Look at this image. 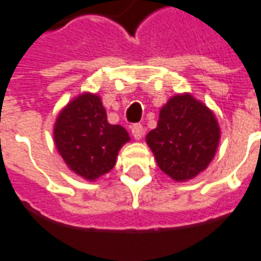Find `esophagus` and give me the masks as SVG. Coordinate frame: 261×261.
I'll use <instances>...</instances> for the list:
<instances>
[{
  "label": "esophagus",
  "instance_id": "esophagus-1",
  "mask_svg": "<svg viewBox=\"0 0 261 261\" xmlns=\"http://www.w3.org/2000/svg\"><path fill=\"white\" fill-rule=\"evenodd\" d=\"M132 135H133V138L136 139V140H140V139L143 138V135H144L143 125H140V123H135V125L132 126Z\"/></svg>",
  "mask_w": 261,
  "mask_h": 261
}]
</instances>
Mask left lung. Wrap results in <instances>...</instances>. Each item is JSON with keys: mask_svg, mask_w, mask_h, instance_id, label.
<instances>
[{"mask_svg": "<svg viewBox=\"0 0 261 261\" xmlns=\"http://www.w3.org/2000/svg\"><path fill=\"white\" fill-rule=\"evenodd\" d=\"M216 114L191 93L175 94L160 110L157 128L146 136L160 170L185 182L206 170L220 144Z\"/></svg>", "mask_w": 261, "mask_h": 261, "instance_id": "1", "label": "left lung"}]
</instances>
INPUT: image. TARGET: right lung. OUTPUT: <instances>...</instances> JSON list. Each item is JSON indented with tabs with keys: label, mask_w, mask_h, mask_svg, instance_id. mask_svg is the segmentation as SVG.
I'll return each instance as SVG.
<instances>
[{
	"label": "right lung",
	"mask_w": 261,
	"mask_h": 261,
	"mask_svg": "<svg viewBox=\"0 0 261 261\" xmlns=\"http://www.w3.org/2000/svg\"><path fill=\"white\" fill-rule=\"evenodd\" d=\"M54 143L72 172L94 182L117 163L118 151L130 138L121 125H111L101 97L85 91L62 108L54 123Z\"/></svg>",
	"instance_id": "1"
}]
</instances>
